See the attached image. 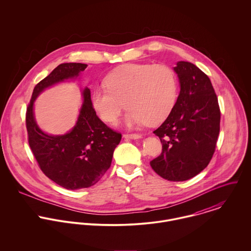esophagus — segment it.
<instances>
[{"mask_svg":"<svg viewBox=\"0 0 251 251\" xmlns=\"http://www.w3.org/2000/svg\"><path fill=\"white\" fill-rule=\"evenodd\" d=\"M124 137L127 139H138V138H141V135L137 133H126L124 134Z\"/></svg>","mask_w":251,"mask_h":251,"instance_id":"34e87169","label":"esophagus"}]
</instances>
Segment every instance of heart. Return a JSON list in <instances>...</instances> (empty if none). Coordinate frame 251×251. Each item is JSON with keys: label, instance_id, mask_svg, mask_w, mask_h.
Instances as JSON below:
<instances>
[{"label": "heart", "instance_id": "obj_1", "mask_svg": "<svg viewBox=\"0 0 251 251\" xmlns=\"http://www.w3.org/2000/svg\"><path fill=\"white\" fill-rule=\"evenodd\" d=\"M104 85L93 90L91 100L106 123L118 119L125 102L129 108L125 118L127 126H155L167 119L177 100V77L166 65H126L110 72Z\"/></svg>", "mask_w": 251, "mask_h": 251}]
</instances>
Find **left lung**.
Wrapping results in <instances>:
<instances>
[{
	"instance_id": "left-lung-1",
	"label": "left lung",
	"mask_w": 251,
	"mask_h": 251,
	"mask_svg": "<svg viewBox=\"0 0 251 251\" xmlns=\"http://www.w3.org/2000/svg\"><path fill=\"white\" fill-rule=\"evenodd\" d=\"M174 71L180 91L164 123L153 131L162 144L150 164L163 179H191L210 163L220 129V109L212 82L195 65L180 61Z\"/></svg>"
}]
</instances>
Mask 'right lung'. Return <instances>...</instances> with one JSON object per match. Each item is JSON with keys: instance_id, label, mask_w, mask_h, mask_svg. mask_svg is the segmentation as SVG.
<instances>
[{"instance_id": "1", "label": "right lung", "mask_w": 251, "mask_h": 251, "mask_svg": "<svg viewBox=\"0 0 251 251\" xmlns=\"http://www.w3.org/2000/svg\"><path fill=\"white\" fill-rule=\"evenodd\" d=\"M86 64L67 63L58 66L37 83L26 112L28 142L43 174L67 189H80L96 184L111 166L113 152L122 134L107 126L98 116L91 100V91H83V105L72 131L51 136L36 125L34 101L47 87L77 77Z\"/></svg>"}]
</instances>
